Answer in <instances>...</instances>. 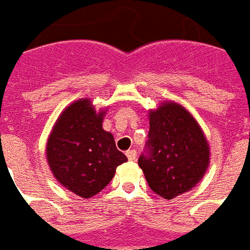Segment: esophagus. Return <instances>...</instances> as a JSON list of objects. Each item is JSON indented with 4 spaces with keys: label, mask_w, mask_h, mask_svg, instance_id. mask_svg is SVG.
<instances>
[{
    "label": "esophagus",
    "mask_w": 250,
    "mask_h": 250,
    "mask_svg": "<svg viewBox=\"0 0 250 250\" xmlns=\"http://www.w3.org/2000/svg\"><path fill=\"white\" fill-rule=\"evenodd\" d=\"M126 157H128L130 162H133V160H136V157H137V152L134 149H129L126 152Z\"/></svg>",
    "instance_id": "obj_1"
}]
</instances>
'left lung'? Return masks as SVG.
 Returning a JSON list of instances; mask_svg holds the SVG:
<instances>
[{"mask_svg": "<svg viewBox=\"0 0 250 250\" xmlns=\"http://www.w3.org/2000/svg\"><path fill=\"white\" fill-rule=\"evenodd\" d=\"M208 162L205 133L183 106L164 102L149 111L146 150L139 166L155 194L172 199L190 191L203 178Z\"/></svg>", "mask_w": 250, "mask_h": 250, "instance_id": "obj_1", "label": "left lung"}]
</instances>
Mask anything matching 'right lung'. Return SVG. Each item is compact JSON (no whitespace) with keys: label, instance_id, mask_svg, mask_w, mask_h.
Here are the masks:
<instances>
[{"label":"right lung","instance_id":"obj_1","mask_svg":"<svg viewBox=\"0 0 250 250\" xmlns=\"http://www.w3.org/2000/svg\"><path fill=\"white\" fill-rule=\"evenodd\" d=\"M106 111L79 100L65 107L47 141V160L54 176L67 190L91 198L109 185L126 156L117 149L114 137L102 128Z\"/></svg>","mask_w":250,"mask_h":250}]
</instances>
